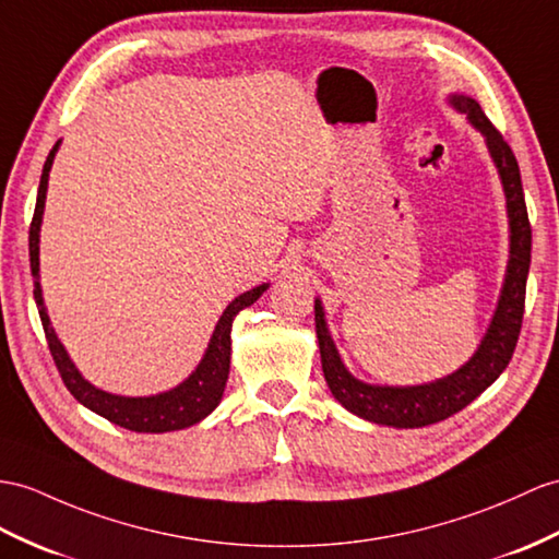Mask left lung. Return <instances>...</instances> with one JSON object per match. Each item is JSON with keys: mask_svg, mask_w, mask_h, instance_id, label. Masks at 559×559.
Here are the masks:
<instances>
[{"mask_svg": "<svg viewBox=\"0 0 559 559\" xmlns=\"http://www.w3.org/2000/svg\"><path fill=\"white\" fill-rule=\"evenodd\" d=\"M457 114L467 116L472 128L481 132L488 154L498 170L502 194H506L508 209V227H510V255L506 267V280L498 296V306L493 310L491 324L481 336V344L476 346L472 358L460 365L455 372L441 379H433L427 384L415 386H389V384H367L362 379L353 377L348 367L338 356L330 326L324 320V308L320 298H316V332L320 344L322 372L330 386L332 396L342 403L348 413L358 415L367 421L396 429H415L427 427L433 421H441L460 413L469 405L479 393L491 386L506 370L516 338L522 330L524 316V294L526 277L531 265V225L526 213V201L522 192L520 166L508 142L491 126L481 106L467 94H448Z\"/></svg>", "mask_w": 559, "mask_h": 559, "instance_id": "left-lung-1", "label": "left lung"}]
</instances>
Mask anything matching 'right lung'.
Listing matches in <instances>:
<instances>
[{"label":"right lung","instance_id":"right-lung-1","mask_svg":"<svg viewBox=\"0 0 559 559\" xmlns=\"http://www.w3.org/2000/svg\"><path fill=\"white\" fill-rule=\"evenodd\" d=\"M61 146V140L53 144L49 152L43 177H39V189H37V203H35V215L31 223V270L35 277V304L39 310V320H43L47 344L53 356V362L59 367V374L68 391L73 393L78 403L90 407L92 413L102 415L104 419L114 421V425L140 431V433H166L177 431L197 425L203 417H209L217 403L223 399V391L227 384L229 374V353H233V322L239 316V310L253 306L258 298L267 292L270 284H258L251 292L239 294L233 304H229L221 320H217L215 330L211 334V342L203 358L199 360L197 370L189 374L185 382L177 386L154 393V396H118V393H108L99 386L90 384L87 379L80 374L75 362L68 356L66 346L57 336L51 326V320L47 316V306L43 298V287H39V227H43V215H45V201H47V185H49V170L53 166V156H57Z\"/></svg>","mask_w":559,"mask_h":559}]
</instances>
